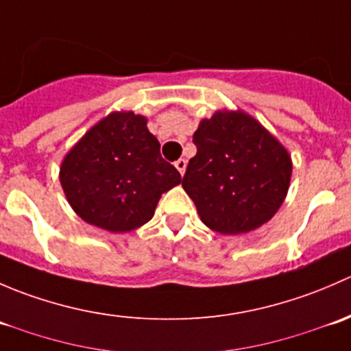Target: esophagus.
I'll list each match as a JSON object with an SVG mask.
<instances>
[{
	"label": "esophagus",
	"instance_id": "esophagus-1",
	"mask_svg": "<svg viewBox=\"0 0 351 351\" xmlns=\"http://www.w3.org/2000/svg\"><path fill=\"white\" fill-rule=\"evenodd\" d=\"M175 166H176V169H178L180 171V175H185V169H186V159H178V161L175 162Z\"/></svg>",
	"mask_w": 351,
	"mask_h": 351
}]
</instances>
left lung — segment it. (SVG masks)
<instances>
[{
    "label": "left lung",
    "mask_w": 351,
    "mask_h": 351,
    "mask_svg": "<svg viewBox=\"0 0 351 351\" xmlns=\"http://www.w3.org/2000/svg\"><path fill=\"white\" fill-rule=\"evenodd\" d=\"M193 143L197 154L182 186L208 229L243 234L277 214L289 192L292 158L254 117L217 110L200 120Z\"/></svg>",
    "instance_id": "obj_1"
}]
</instances>
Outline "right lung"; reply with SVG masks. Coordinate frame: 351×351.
Returning a JSON list of instances; mask_svg holds the SVG:
<instances>
[{"label": "right lung", "mask_w": 351, "mask_h": 351, "mask_svg": "<svg viewBox=\"0 0 351 351\" xmlns=\"http://www.w3.org/2000/svg\"><path fill=\"white\" fill-rule=\"evenodd\" d=\"M59 180L73 210L108 232L149 222L162 193L182 183L146 117L123 110L104 117L67 151Z\"/></svg>", "instance_id": "add662e5"}]
</instances>
